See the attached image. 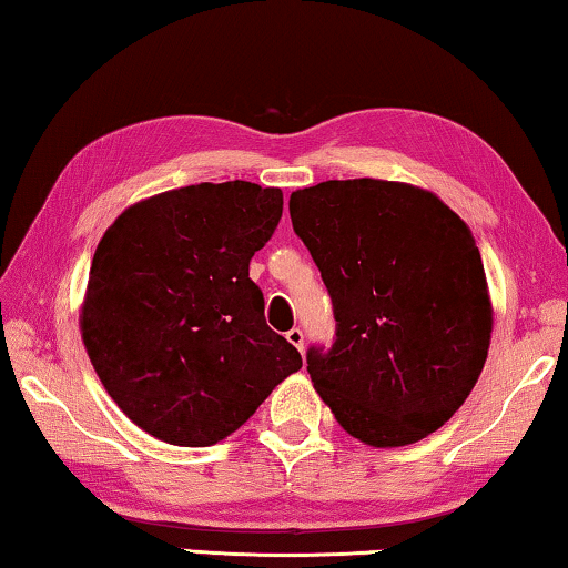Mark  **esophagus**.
Instances as JSON below:
<instances>
[{"mask_svg":"<svg viewBox=\"0 0 568 568\" xmlns=\"http://www.w3.org/2000/svg\"><path fill=\"white\" fill-rule=\"evenodd\" d=\"M286 339H290V343L296 347V351H304V333H302V329L300 327H292L290 329V333H286Z\"/></svg>","mask_w":568,"mask_h":568,"instance_id":"34e87169","label":"esophagus"}]
</instances>
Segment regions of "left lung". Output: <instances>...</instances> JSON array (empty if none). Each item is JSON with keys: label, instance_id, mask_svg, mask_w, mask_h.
Segmentation results:
<instances>
[{"label": "left lung", "instance_id": "left-lung-1", "mask_svg": "<svg viewBox=\"0 0 568 568\" xmlns=\"http://www.w3.org/2000/svg\"><path fill=\"white\" fill-rule=\"evenodd\" d=\"M333 300V345L307 371L343 429L404 447L449 422L483 373L493 307L479 248L439 197L404 182L327 180L290 197Z\"/></svg>", "mask_w": 568, "mask_h": 568}]
</instances>
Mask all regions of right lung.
Segmentation results:
<instances>
[{"label":"right lung","mask_w":568,"mask_h":568,"mask_svg":"<svg viewBox=\"0 0 568 568\" xmlns=\"http://www.w3.org/2000/svg\"><path fill=\"white\" fill-rule=\"evenodd\" d=\"M284 195L200 182L121 213L93 254L81 314L95 373L132 422L178 447H211L302 368L266 325L248 264Z\"/></svg>","instance_id":"1"}]
</instances>
